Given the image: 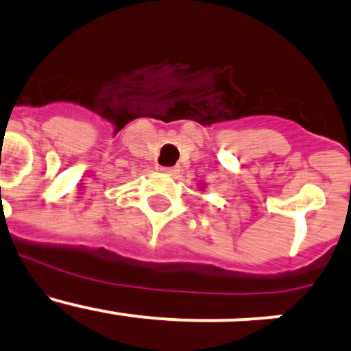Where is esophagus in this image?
<instances>
[{"mask_svg":"<svg viewBox=\"0 0 351 351\" xmlns=\"http://www.w3.org/2000/svg\"><path fill=\"white\" fill-rule=\"evenodd\" d=\"M161 171L168 173V175H175V173L178 171V168H175V166H162Z\"/></svg>","mask_w":351,"mask_h":351,"instance_id":"obj_1","label":"esophagus"}]
</instances>
